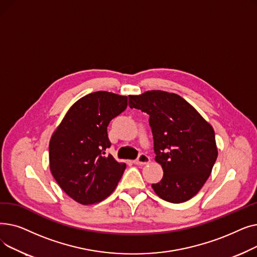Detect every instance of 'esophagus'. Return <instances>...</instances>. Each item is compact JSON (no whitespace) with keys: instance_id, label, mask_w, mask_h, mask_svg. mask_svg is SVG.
<instances>
[{"instance_id":"esophagus-1","label":"esophagus","mask_w":257,"mask_h":257,"mask_svg":"<svg viewBox=\"0 0 257 257\" xmlns=\"http://www.w3.org/2000/svg\"><path fill=\"white\" fill-rule=\"evenodd\" d=\"M134 163H136V165H140V166L147 165V164L150 163V157L148 156V155H146V154H144V153H141L139 155L138 159L134 161Z\"/></svg>"}]
</instances>
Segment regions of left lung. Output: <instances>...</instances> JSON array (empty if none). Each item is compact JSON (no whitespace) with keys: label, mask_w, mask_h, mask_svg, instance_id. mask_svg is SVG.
<instances>
[{"label":"left lung","mask_w":257,"mask_h":257,"mask_svg":"<svg viewBox=\"0 0 257 257\" xmlns=\"http://www.w3.org/2000/svg\"><path fill=\"white\" fill-rule=\"evenodd\" d=\"M130 108L149 114L155 160L164 177L154 192L171 203L193 198L208 179L218 157L214 131L195 108L176 93L163 90L129 96Z\"/></svg>","instance_id":"8db88e82"}]
</instances>
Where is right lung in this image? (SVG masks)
I'll return each instance as SVG.
<instances>
[{
	"mask_svg": "<svg viewBox=\"0 0 257 257\" xmlns=\"http://www.w3.org/2000/svg\"><path fill=\"white\" fill-rule=\"evenodd\" d=\"M127 97L96 91L78 100L50 141V169L63 192L83 205L109 196L126 165L105 155L111 146L107 127L127 108Z\"/></svg>",
	"mask_w": 257,
	"mask_h": 257,
	"instance_id": "add662e5",
	"label": "right lung"
}]
</instances>
